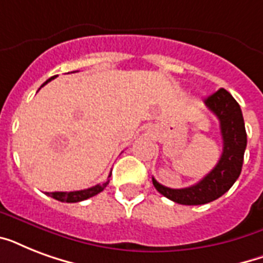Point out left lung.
Listing matches in <instances>:
<instances>
[{
    "label": "left lung",
    "mask_w": 263,
    "mask_h": 263,
    "mask_svg": "<svg viewBox=\"0 0 263 263\" xmlns=\"http://www.w3.org/2000/svg\"><path fill=\"white\" fill-rule=\"evenodd\" d=\"M210 111L220 121L222 154L214 168L196 184L187 188L165 187L153 177V184L160 194L180 204H204L222 196L240 176L245 150L247 146L245 120L236 99L225 88H220L204 99Z\"/></svg>",
    "instance_id": "left-lung-1"
}]
</instances>
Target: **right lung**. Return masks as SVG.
Segmentation results:
<instances>
[{"label": "right lung", "instance_id": "add662e5", "mask_svg": "<svg viewBox=\"0 0 263 263\" xmlns=\"http://www.w3.org/2000/svg\"><path fill=\"white\" fill-rule=\"evenodd\" d=\"M54 78L55 76H53V78H50V79H47L46 82H45V83L41 86V87H43L45 84L49 83V82L54 79ZM110 175H111V172H110ZM110 175H109V177H110ZM109 177H107V180L105 181V183L97 184V185L87 188V190H80V191H71V192H46V194L49 196H51V198H54V199L60 200V202H67V203L82 202V200L88 199V198H91V196H95L97 194H99L101 191H103V190H105V187H106L107 184H109Z\"/></svg>", "mask_w": 263, "mask_h": 263}]
</instances>
